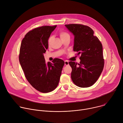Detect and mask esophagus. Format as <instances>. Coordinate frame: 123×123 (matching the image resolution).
<instances>
[{"mask_svg":"<svg viewBox=\"0 0 123 123\" xmlns=\"http://www.w3.org/2000/svg\"><path fill=\"white\" fill-rule=\"evenodd\" d=\"M65 65L66 66L68 65V62L67 61H65Z\"/></svg>","mask_w":123,"mask_h":123,"instance_id":"34e87169","label":"esophagus"}]
</instances>
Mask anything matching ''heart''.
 <instances>
[{"mask_svg":"<svg viewBox=\"0 0 123 123\" xmlns=\"http://www.w3.org/2000/svg\"><path fill=\"white\" fill-rule=\"evenodd\" d=\"M59 36L61 39V40H63L64 39H66L67 38H70V36L69 34L66 32V31H61L59 32ZM52 40V37H50L49 38V40H48V43L49 45H50L51 41Z\"/></svg>","mask_w":123,"mask_h":123,"instance_id":"1","label":"heart"}]
</instances>
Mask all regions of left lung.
Wrapping results in <instances>:
<instances>
[{
  "label": "left lung",
  "mask_w": 123,
  "mask_h": 123,
  "mask_svg": "<svg viewBox=\"0 0 123 123\" xmlns=\"http://www.w3.org/2000/svg\"><path fill=\"white\" fill-rule=\"evenodd\" d=\"M74 36V50L80 55V64L70 61L72 79L80 87L92 86L100 76L104 66L102 45L89 27L71 24L65 25Z\"/></svg>",
  "instance_id": "1"
}]
</instances>
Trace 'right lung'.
I'll use <instances>...</instances> for the list:
<instances>
[{"mask_svg":"<svg viewBox=\"0 0 123 123\" xmlns=\"http://www.w3.org/2000/svg\"><path fill=\"white\" fill-rule=\"evenodd\" d=\"M56 27L35 28L25 35L21 44L19 60L25 76L34 89L43 93L55 89L65 64L59 58H55L52 63H47L44 56L48 48V39Z\"/></svg>","mask_w":123,"mask_h":123,"instance_id":"add662e5","label":"right lung"}]
</instances>
